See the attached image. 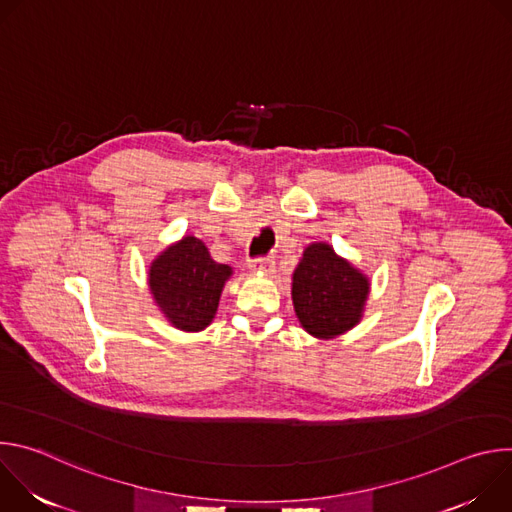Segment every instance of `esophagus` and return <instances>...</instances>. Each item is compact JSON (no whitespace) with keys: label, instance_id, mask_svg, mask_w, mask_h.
I'll return each instance as SVG.
<instances>
[{"label":"esophagus","instance_id":"esophagus-1","mask_svg":"<svg viewBox=\"0 0 512 512\" xmlns=\"http://www.w3.org/2000/svg\"><path fill=\"white\" fill-rule=\"evenodd\" d=\"M249 267H251L253 271H265V273H269V271H273L275 261H273V257H257V259H253V261L249 263Z\"/></svg>","mask_w":512,"mask_h":512}]
</instances>
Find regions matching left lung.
I'll return each mask as SVG.
<instances>
[{
    "label": "left lung",
    "mask_w": 512,
    "mask_h": 512,
    "mask_svg": "<svg viewBox=\"0 0 512 512\" xmlns=\"http://www.w3.org/2000/svg\"><path fill=\"white\" fill-rule=\"evenodd\" d=\"M369 296V279L326 243H314L294 273L296 314L316 338H334L358 324Z\"/></svg>",
    "instance_id": "left-lung-1"
}]
</instances>
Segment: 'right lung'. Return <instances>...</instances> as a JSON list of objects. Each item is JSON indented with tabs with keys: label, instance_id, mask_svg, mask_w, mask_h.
<instances>
[{
	"label": "right lung",
	"instance_id": "obj_1",
	"mask_svg": "<svg viewBox=\"0 0 512 512\" xmlns=\"http://www.w3.org/2000/svg\"><path fill=\"white\" fill-rule=\"evenodd\" d=\"M229 275L231 267L216 263L200 239L184 237L152 263L150 289L176 328L198 332L212 322Z\"/></svg>",
	"mask_w": 512,
	"mask_h": 512
}]
</instances>
